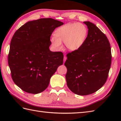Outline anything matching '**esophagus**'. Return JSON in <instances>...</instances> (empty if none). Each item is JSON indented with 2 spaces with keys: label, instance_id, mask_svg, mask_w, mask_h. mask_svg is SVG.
Returning <instances> with one entry per match:
<instances>
[{
  "label": "esophagus",
  "instance_id": "obj_1",
  "mask_svg": "<svg viewBox=\"0 0 121 121\" xmlns=\"http://www.w3.org/2000/svg\"><path fill=\"white\" fill-rule=\"evenodd\" d=\"M66 60H67V57H66V56H64V61H65Z\"/></svg>",
  "mask_w": 121,
  "mask_h": 121
}]
</instances>
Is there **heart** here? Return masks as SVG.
<instances>
[{
  "label": "heart",
  "mask_w": 121,
  "mask_h": 121,
  "mask_svg": "<svg viewBox=\"0 0 121 121\" xmlns=\"http://www.w3.org/2000/svg\"><path fill=\"white\" fill-rule=\"evenodd\" d=\"M87 34L86 26L82 23H69L58 28L56 36L52 38V45L57 50L61 48V42L71 51L78 49L85 42Z\"/></svg>",
  "instance_id": "heart-1"
}]
</instances>
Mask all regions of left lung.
<instances>
[{
    "label": "left lung",
    "instance_id": "obj_1",
    "mask_svg": "<svg viewBox=\"0 0 121 121\" xmlns=\"http://www.w3.org/2000/svg\"><path fill=\"white\" fill-rule=\"evenodd\" d=\"M87 26V37L78 49L67 54L65 63L67 86L74 93L87 95L104 86L112 63L110 43L107 36L94 24Z\"/></svg>",
    "mask_w": 121,
    "mask_h": 121
}]
</instances>
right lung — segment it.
<instances>
[{
    "instance_id": "add662e5",
    "label": "right lung",
    "mask_w": 121,
    "mask_h": 121,
    "mask_svg": "<svg viewBox=\"0 0 121 121\" xmlns=\"http://www.w3.org/2000/svg\"><path fill=\"white\" fill-rule=\"evenodd\" d=\"M60 21L43 18L28 22L16 31L10 42L8 63L14 83L29 93L48 87L50 78L63 64L61 52L49 50L50 36Z\"/></svg>"
}]
</instances>
